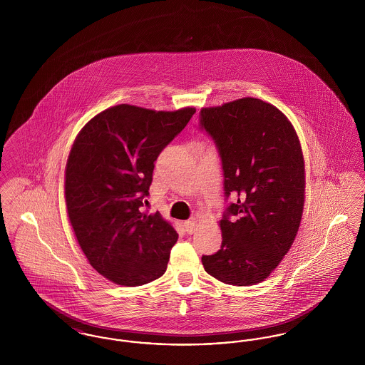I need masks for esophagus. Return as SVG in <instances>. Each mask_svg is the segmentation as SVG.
Instances as JSON below:
<instances>
[{
  "mask_svg": "<svg viewBox=\"0 0 365 365\" xmlns=\"http://www.w3.org/2000/svg\"><path fill=\"white\" fill-rule=\"evenodd\" d=\"M183 227H185V230H186L187 234H192V232L195 231V228H197V225H195V222H192V220H187V222L183 223Z\"/></svg>",
  "mask_w": 365,
  "mask_h": 365,
  "instance_id": "obj_1",
  "label": "esophagus"
}]
</instances>
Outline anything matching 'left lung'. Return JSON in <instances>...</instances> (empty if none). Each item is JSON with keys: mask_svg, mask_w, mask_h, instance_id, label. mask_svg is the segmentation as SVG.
<instances>
[{"mask_svg": "<svg viewBox=\"0 0 365 365\" xmlns=\"http://www.w3.org/2000/svg\"><path fill=\"white\" fill-rule=\"evenodd\" d=\"M200 128L213 139L225 175L222 247L202 256L209 275L234 286L268 278L294 242L305 168L292 123L274 105L246 97L202 108Z\"/></svg>", "mask_w": 365, "mask_h": 365, "instance_id": "1", "label": "left lung"}]
</instances>
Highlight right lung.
I'll return each mask as SVG.
<instances>
[{
	"label": "right lung",
	"instance_id": "obj_1",
	"mask_svg": "<svg viewBox=\"0 0 365 365\" xmlns=\"http://www.w3.org/2000/svg\"><path fill=\"white\" fill-rule=\"evenodd\" d=\"M194 113L116 105L87 123L72 145L66 168L71 226L91 267L116 284L142 286L167 269L178 234L143 204L157 157Z\"/></svg>",
	"mask_w": 365,
	"mask_h": 365
}]
</instances>
